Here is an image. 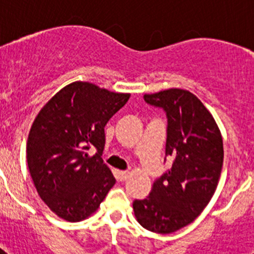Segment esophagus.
Masks as SVG:
<instances>
[{
  "label": "esophagus",
  "mask_w": 254,
  "mask_h": 254,
  "mask_svg": "<svg viewBox=\"0 0 254 254\" xmlns=\"http://www.w3.org/2000/svg\"><path fill=\"white\" fill-rule=\"evenodd\" d=\"M117 177L120 181H126L129 177V173L126 170H117Z\"/></svg>",
  "instance_id": "34e87169"
}]
</instances>
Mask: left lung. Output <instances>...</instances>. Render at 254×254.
<instances>
[{
  "mask_svg": "<svg viewBox=\"0 0 254 254\" xmlns=\"http://www.w3.org/2000/svg\"><path fill=\"white\" fill-rule=\"evenodd\" d=\"M143 99L167 112L165 152L174 163L147 198L134 201V216L150 232L169 234L194 221L214 196L224 163L223 137L212 114L190 91L168 89Z\"/></svg>",
  "mask_w": 254,
  "mask_h": 254,
  "instance_id": "left-lung-1",
  "label": "left lung"
}]
</instances>
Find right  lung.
Wrapping results in <instances>:
<instances>
[{"mask_svg": "<svg viewBox=\"0 0 254 254\" xmlns=\"http://www.w3.org/2000/svg\"><path fill=\"white\" fill-rule=\"evenodd\" d=\"M129 95L75 81L35 117L26 142L28 168L39 197L61 219L76 223L91 216L116 183L100 158L104 127ZM91 146L98 150L93 157L87 154Z\"/></svg>", "mask_w": 254, "mask_h": 254, "instance_id": "add662e5", "label": "right lung"}]
</instances>
